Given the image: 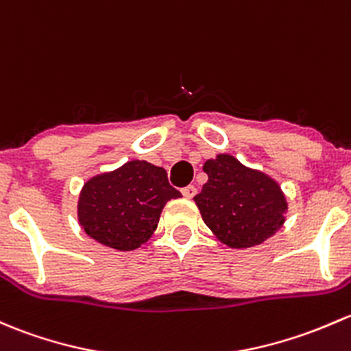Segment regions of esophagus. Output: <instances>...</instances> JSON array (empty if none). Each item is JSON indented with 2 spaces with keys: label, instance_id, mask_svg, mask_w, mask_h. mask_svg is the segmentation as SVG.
<instances>
[{
  "label": "esophagus",
  "instance_id": "esophagus-1",
  "mask_svg": "<svg viewBox=\"0 0 351 351\" xmlns=\"http://www.w3.org/2000/svg\"><path fill=\"white\" fill-rule=\"evenodd\" d=\"M182 193H183V197L190 200V198H193L195 195H197V188H195L193 185H188L185 188H182Z\"/></svg>",
  "mask_w": 351,
  "mask_h": 351
}]
</instances>
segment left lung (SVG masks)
<instances>
[{"mask_svg": "<svg viewBox=\"0 0 351 351\" xmlns=\"http://www.w3.org/2000/svg\"><path fill=\"white\" fill-rule=\"evenodd\" d=\"M208 182L193 198L206 227L234 249L259 245L282 227L287 202L278 182L230 154L206 160Z\"/></svg>", "mask_w": 351, "mask_h": 351, "instance_id": "left-lung-1", "label": "left lung"}]
</instances>
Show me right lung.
<instances>
[{"label":"right lung","instance_id":"add662e5","mask_svg":"<svg viewBox=\"0 0 351 351\" xmlns=\"http://www.w3.org/2000/svg\"><path fill=\"white\" fill-rule=\"evenodd\" d=\"M180 197L163 168L132 160L92 176L80 191L77 215L88 237L124 252L145 243L156 230L166 202Z\"/></svg>","mask_w":351,"mask_h":351}]
</instances>
